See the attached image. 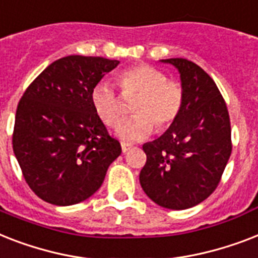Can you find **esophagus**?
<instances>
[{
    "label": "esophagus",
    "instance_id": "34e87169",
    "mask_svg": "<svg viewBox=\"0 0 258 258\" xmlns=\"http://www.w3.org/2000/svg\"><path fill=\"white\" fill-rule=\"evenodd\" d=\"M132 145L131 144H127V142H121V149H122V153H126L127 150L131 149Z\"/></svg>",
    "mask_w": 258,
    "mask_h": 258
}]
</instances>
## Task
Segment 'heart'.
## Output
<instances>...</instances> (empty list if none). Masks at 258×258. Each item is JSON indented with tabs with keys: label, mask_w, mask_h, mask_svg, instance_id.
Instances as JSON below:
<instances>
[{
	"label": "heart",
	"mask_w": 258,
	"mask_h": 258,
	"mask_svg": "<svg viewBox=\"0 0 258 258\" xmlns=\"http://www.w3.org/2000/svg\"><path fill=\"white\" fill-rule=\"evenodd\" d=\"M121 89L126 94H139L133 102L135 116L117 127V136L125 141H139L153 132L169 127L180 116L184 105V88L170 80L157 68L140 63L126 68L118 74ZM94 112L108 126L117 125L122 116V106L112 84L101 81L90 94Z\"/></svg>",
	"instance_id": "1"
}]
</instances>
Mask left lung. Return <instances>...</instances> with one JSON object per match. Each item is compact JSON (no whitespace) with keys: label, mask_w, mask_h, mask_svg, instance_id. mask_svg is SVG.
<instances>
[{"label":"left lung","mask_w":258,"mask_h":258,"mask_svg":"<svg viewBox=\"0 0 258 258\" xmlns=\"http://www.w3.org/2000/svg\"><path fill=\"white\" fill-rule=\"evenodd\" d=\"M180 72L184 105L161 137L142 149L140 184L152 201L181 211L203 203L217 187L232 153L230 119L217 85L185 58L161 59Z\"/></svg>","instance_id":"obj_1"}]
</instances>
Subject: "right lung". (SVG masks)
<instances>
[{
  "label": "right lung",
  "instance_id": "right-lung-1",
  "mask_svg": "<svg viewBox=\"0 0 258 258\" xmlns=\"http://www.w3.org/2000/svg\"><path fill=\"white\" fill-rule=\"evenodd\" d=\"M118 63L104 57L59 58L18 102L14 154L26 184L46 203L68 207L89 199L121 154L90 100L94 85Z\"/></svg>",
  "mask_w": 258,
  "mask_h": 258
}]
</instances>
